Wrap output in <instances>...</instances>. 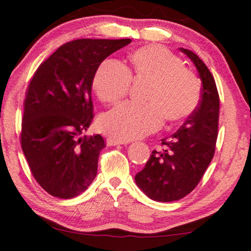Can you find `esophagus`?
Returning a JSON list of instances; mask_svg holds the SVG:
<instances>
[{
	"instance_id": "esophagus-1",
	"label": "esophagus",
	"mask_w": 251,
	"mask_h": 251,
	"mask_svg": "<svg viewBox=\"0 0 251 251\" xmlns=\"http://www.w3.org/2000/svg\"><path fill=\"white\" fill-rule=\"evenodd\" d=\"M126 143L127 142H125V141H122V140H118V139H111V137L107 139L108 146H119V144H126Z\"/></svg>"
}]
</instances>
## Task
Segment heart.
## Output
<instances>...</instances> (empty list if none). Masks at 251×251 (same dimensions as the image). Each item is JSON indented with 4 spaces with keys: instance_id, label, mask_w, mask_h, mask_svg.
<instances>
[{
    "instance_id": "1",
    "label": "heart",
    "mask_w": 251,
    "mask_h": 251,
    "mask_svg": "<svg viewBox=\"0 0 251 251\" xmlns=\"http://www.w3.org/2000/svg\"><path fill=\"white\" fill-rule=\"evenodd\" d=\"M130 68L108 59L93 76L95 94L104 103H116L128 93L134 80H149L144 101L125 102L99 119L102 132L114 139L128 141L160 128L164 119L182 121L192 114L200 100V83L177 55L167 49L150 45L129 56Z\"/></svg>"
}]
</instances>
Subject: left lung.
I'll return each instance as SVG.
<instances>
[{"instance_id": "obj_1", "label": "left lung", "mask_w": 251, "mask_h": 251, "mask_svg": "<svg viewBox=\"0 0 251 251\" xmlns=\"http://www.w3.org/2000/svg\"><path fill=\"white\" fill-rule=\"evenodd\" d=\"M195 63L202 83L201 99L195 111L176 133L161 140L164 149L152 151L135 182L154 201L169 202L189 195L198 185L215 153L220 117L216 83L202 60L179 48Z\"/></svg>"}]
</instances>
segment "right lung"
<instances>
[{"label": "right lung", "instance_id": "add662e5", "mask_svg": "<svg viewBox=\"0 0 251 251\" xmlns=\"http://www.w3.org/2000/svg\"><path fill=\"white\" fill-rule=\"evenodd\" d=\"M130 42H68L35 72L24 102L21 148L31 174L49 195L72 199L97 176L104 140L100 134L82 136L93 119V76L107 56Z\"/></svg>", "mask_w": 251, "mask_h": 251}]
</instances>
